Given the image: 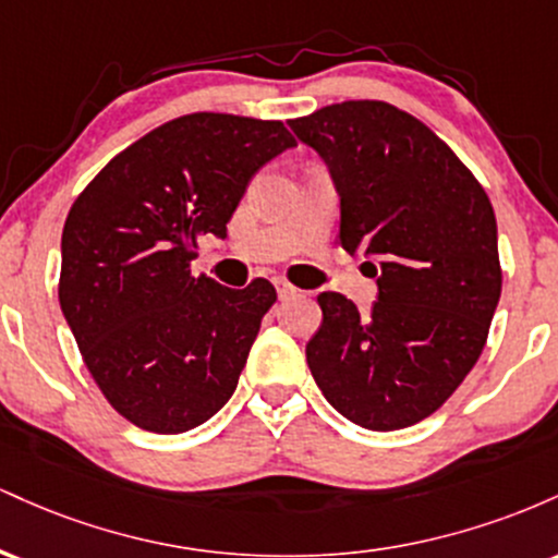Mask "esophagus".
<instances>
[{
	"mask_svg": "<svg viewBox=\"0 0 558 558\" xmlns=\"http://www.w3.org/2000/svg\"><path fill=\"white\" fill-rule=\"evenodd\" d=\"M275 288H278V299H288L296 293V288H293L291 283H286L283 278H275Z\"/></svg>",
	"mask_w": 558,
	"mask_h": 558,
	"instance_id": "esophagus-1",
	"label": "esophagus"
}]
</instances>
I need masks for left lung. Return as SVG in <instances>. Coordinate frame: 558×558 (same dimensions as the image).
I'll list each match as a JSON object with an SVG mask.
<instances>
[{
	"label": "left lung",
	"instance_id": "obj_1",
	"mask_svg": "<svg viewBox=\"0 0 558 558\" xmlns=\"http://www.w3.org/2000/svg\"><path fill=\"white\" fill-rule=\"evenodd\" d=\"M288 125L328 165L338 243L377 275L369 312L319 293L306 364L345 420L401 430L444 407L488 341L501 299L490 198L430 128L388 101H341Z\"/></svg>",
	"mask_w": 558,
	"mask_h": 558
}]
</instances>
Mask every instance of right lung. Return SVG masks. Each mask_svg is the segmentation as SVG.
Instances as JSON below:
<instances>
[{
  "mask_svg": "<svg viewBox=\"0 0 558 558\" xmlns=\"http://www.w3.org/2000/svg\"><path fill=\"white\" fill-rule=\"evenodd\" d=\"M296 146L280 120L194 112L105 165L62 228L60 306L105 399L141 430L175 435L226 407L278 293L191 275L262 165Z\"/></svg>",
  "mask_w": 558,
  "mask_h": 558,
  "instance_id": "add662e5",
  "label": "right lung"
}]
</instances>
